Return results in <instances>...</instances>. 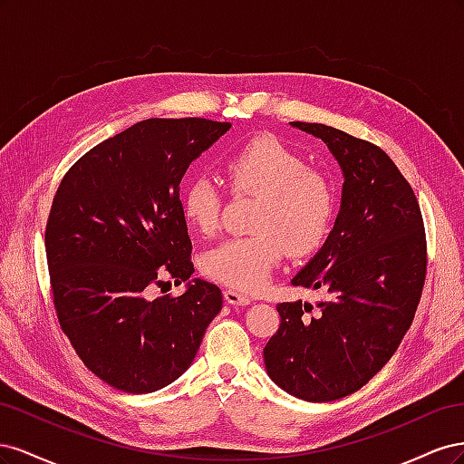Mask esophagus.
<instances>
[{
    "instance_id": "34e87169",
    "label": "esophagus",
    "mask_w": 464,
    "mask_h": 464,
    "mask_svg": "<svg viewBox=\"0 0 464 464\" xmlns=\"http://www.w3.org/2000/svg\"><path fill=\"white\" fill-rule=\"evenodd\" d=\"M224 300H227L230 305H247L251 302L249 296H246V294L237 290H224Z\"/></svg>"
}]
</instances>
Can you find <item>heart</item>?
<instances>
[{
    "mask_svg": "<svg viewBox=\"0 0 464 464\" xmlns=\"http://www.w3.org/2000/svg\"><path fill=\"white\" fill-rule=\"evenodd\" d=\"M234 193L259 198L251 236L228 237L203 256V271L237 290L266 283L283 259L314 254L325 242L336 198L331 179L276 137L261 135L230 152L222 164ZM222 198L213 178L199 174L181 189V215L201 234L217 228Z\"/></svg>",
    "mask_w": 464,
    "mask_h": 464,
    "instance_id": "obj_1",
    "label": "heart"
}]
</instances>
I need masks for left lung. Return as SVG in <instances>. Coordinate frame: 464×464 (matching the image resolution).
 Listing matches in <instances>:
<instances>
[{
  "label": "left lung",
  "instance_id": "1",
  "mask_svg": "<svg viewBox=\"0 0 464 464\" xmlns=\"http://www.w3.org/2000/svg\"><path fill=\"white\" fill-rule=\"evenodd\" d=\"M329 147L344 184L323 247L292 278L325 292L276 305L265 368L290 395L329 402L366 385L411 329L426 280V232L409 181L383 149L323 123L290 121Z\"/></svg>",
  "mask_w": 464,
  "mask_h": 464
}]
</instances>
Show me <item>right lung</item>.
Masks as SVG:
<instances>
[{
    "label": "right lung",
    "mask_w": 464,
    "mask_h": 464,
    "mask_svg": "<svg viewBox=\"0 0 464 464\" xmlns=\"http://www.w3.org/2000/svg\"><path fill=\"white\" fill-rule=\"evenodd\" d=\"M230 128L143 120L82 154L55 191L46 224L55 314L82 363L114 389L139 395L176 382L222 310L217 285L189 280L179 181ZM166 276L187 292L150 299Z\"/></svg>",
    "instance_id": "obj_1"
}]
</instances>
